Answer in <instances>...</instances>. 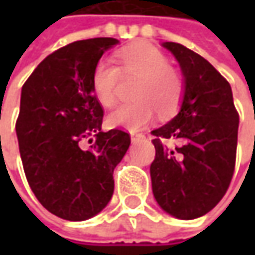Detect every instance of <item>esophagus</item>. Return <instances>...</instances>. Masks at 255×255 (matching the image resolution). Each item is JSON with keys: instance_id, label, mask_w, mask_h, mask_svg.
Segmentation results:
<instances>
[{"instance_id": "1", "label": "esophagus", "mask_w": 255, "mask_h": 255, "mask_svg": "<svg viewBox=\"0 0 255 255\" xmlns=\"http://www.w3.org/2000/svg\"><path fill=\"white\" fill-rule=\"evenodd\" d=\"M130 137H132V142L136 143L139 142V140H142L143 137H144V134H142V133H132Z\"/></svg>"}]
</instances>
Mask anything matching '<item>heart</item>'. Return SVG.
I'll use <instances>...</instances> for the list:
<instances>
[{
	"mask_svg": "<svg viewBox=\"0 0 255 255\" xmlns=\"http://www.w3.org/2000/svg\"><path fill=\"white\" fill-rule=\"evenodd\" d=\"M115 64L99 61L93 68L92 93L103 108H113L118 102L121 76L137 78V82L132 93L136 101L111 113V126L136 132L152 122L156 112L163 118L177 112L184 92L183 78L160 49L147 42H134L115 54Z\"/></svg>",
	"mask_w": 255,
	"mask_h": 255,
	"instance_id": "heart-1",
	"label": "heart"
}]
</instances>
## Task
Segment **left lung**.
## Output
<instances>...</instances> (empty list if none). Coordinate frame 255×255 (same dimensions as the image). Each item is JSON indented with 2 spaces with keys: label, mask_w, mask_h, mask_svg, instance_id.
<instances>
[{
  "label": "left lung",
  "mask_w": 255,
  "mask_h": 255,
  "mask_svg": "<svg viewBox=\"0 0 255 255\" xmlns=\"http://www.w3.org/2000/svg\"><path fill=\"white\" fill-rule=\"evenodd\" d=\"M184 75L180 112L153 130L154 199L169 214L191 220L216 207L236 167L239 112L227 79L184 45L164 42Z\"/></svg>",
  "instance_id": "1"
}]
</instances>
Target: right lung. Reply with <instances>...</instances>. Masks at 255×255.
I'll use <instances>...</instances> for the list:
<instances>
[{
  "mask_svg": "<svg viewBox=\"0 0 255 255\" xmlns=\"http://www.w3.org/2000/svg\"><path fill=\"white\" fill-rule=\"evenodd\" d=\"M116 44L92 38L62 46L22 86L15 129L25 176L38 201L64 220H88L106 207L130 144L125 130H101L103 108L91 86L93 68Z\"/></svg>",
  "mask_w": 255,
  "mask_h": 255,
  "instance_id": "1",
  "label": "right lung"
}]
</instances>
